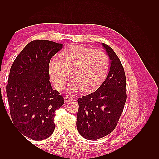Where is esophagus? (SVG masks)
<instances>
[{
  "label": "esophagus",
  "instance_id": "esophagus-1",
  "mask_svg": "<svg viewBox=\"0 0 159 159\" xmlns=\"http://www.w3.org/2000/svg\"><path fill=\"white\" fill-rule=\"evenodd\" d=\"M71 100H73V98L69 97V96H65L64 97L65 102H70V101H71Z\"/></svg>",
  "mask_w": 159,
  "mask_h": 159
}]
</instances>
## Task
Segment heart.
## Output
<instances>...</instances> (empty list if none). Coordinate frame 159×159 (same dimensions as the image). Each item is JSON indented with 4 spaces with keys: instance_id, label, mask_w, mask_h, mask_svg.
<instances>
[{
    "instance_id": "heart-1",
    "label": "heart",
    "mask_w": 159,
    "mask_h": 159,
    "mask_svg": "<svg viewBox=\"0 0 159 159\" xmlns=\"http://www.w3.org/2000/svg\"><path fill=\"white\" fill-rule=\"evenodd\" d=\"M59 59L50 61V77L56 88L61 90L71 72L73 81L68 86V93L72 95L81 89L90 92L98 88L109 70V60L105 52L83 46L68 47L60 53Z\"/></svg>"
}]
</instances>
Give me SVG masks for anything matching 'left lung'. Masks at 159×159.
I'll use <instances>...</instances> for the list:
<instances>
[{
    "mask_svg": "<svg viewBox=\"0 0 159 159\" xmlns=\"http://www.w3.org/2000/svg\"><path fill=\"white\" fill-rule=\"evenodd\" d=\"M111 60L109 74L94 92L78 99L77 129L88 140H96L116 127L127 99L126 76L121 61L113 49L103 43Z\"/></svg>",
    "mask_w": 159,
    "mask_h": 159,
    "instance_id": "8db88e82",
    "label": "left lung"
}]
</instances>
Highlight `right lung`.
<instances>
[{"mask_svg":"<svg viewBox=\"0 0 159 159\" xmlns=\"http://www.w3.org/2000/svg\"><path fill=\"white\" fill-rule=\"evenodd\" d=\"M62 44L33 40L14 60L7 94L12 121L24 136L34 141L49 137L55 129V111L64 97L52 88L48 66Z\"/></svg>","mask_w":159,"mask_h":159,"instance_id":"1","label":"right lung"}]
</instances>
